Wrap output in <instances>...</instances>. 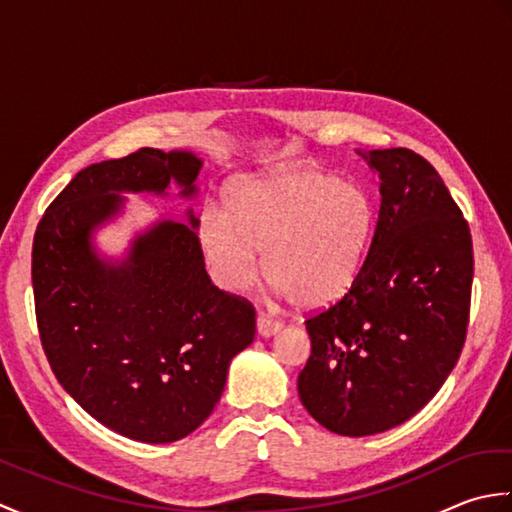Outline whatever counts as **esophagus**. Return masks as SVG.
Listing matches in <instances>:
<instances>
[{
	"label": "esophagus",
	"instance_id": "1",
	"mask_svg": "<svg viewBox=\"0 0 512 512\" xmlns=\"http://www.w3.org/2000/svg\"><path fill=\"white\" fill-rule=\"evenodd\" d=\"M281 330V323L275 321L273 317H268V314H259L257 317V334L262 336V339H268V336H273Z\"/></svg>",
	"mask_w": 512,
	"mask_h": 512
}]
</instances>
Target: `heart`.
Instances as JSON below:
<instances>
[{"label": "heart", "instance_id": "b5f03b06", "mask_svg": "<svg viewBox=\"0 0 512 512\" xmlns=\"http://www.w3.org/2000/svg\"><path fill=\"white\" fill-rule=\"evenodd\" d=\"M378 209L363 184L317 169H275L237 178L224 215L204 211L198 244L226 292L248 290L262 273L279 297L321 310L350 292L372 246Z\"/></svg>", "mask_w": 512, "mask_h": 512}]
</instances>
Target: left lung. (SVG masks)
<instances>
[{
	"mask_svg": "<svg viewBox=\"0 0 512 512\" xmlns=\"http://www.w3.org/2000/svg\"><path fill=\"white\" fill-rule=\"evenodd\" d=\"M380 180V211L356 286L306 321L299 374L310 416L339 436L398 427L438 394L466 339L469 224L438 171L411 149L358 151Z\"/></svg>",
	"mask_w": 512,
	"mask_h": 512,
	"instance_id": "8db88e82",
	"label": "left lung"
}]
</instances>
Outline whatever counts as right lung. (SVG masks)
Returning <instances> with one entry per match:
<instances>
[{
	"mask_svg": "<svg viewBox=\"0 0 512 512\" xmlns=\"http://www.w3.org/2000/svg\"><path fill=\"white\" fill-rule=\"evenodd\" d=\"M202 158L145 147L76 173L32 244L41 345L61 387L129 440L167 444L211 416L228 365L255 339V310L211 284L198 217H156L129 235L123 255L99 246L121 220L125 195L198 198Z\"/></svg>",
	"mask_w": 512,
	"mask_h": 512,
	"instance_id": "add662e5",
	"label": "right lung"
}]
</instances>
